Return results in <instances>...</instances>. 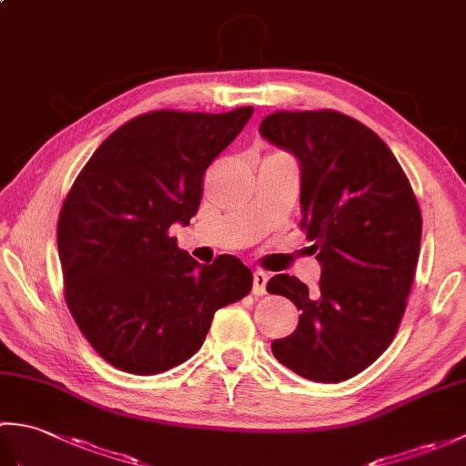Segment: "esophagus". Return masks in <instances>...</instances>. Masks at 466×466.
Masks as SVG:
<instances>
[{
    "instance_id": "34e87169",
    "label": "esophagus",
    "mask_w": 466,
    "mask_h": 466,
    "mask_svg": "<svg viewBox=\"0 0 466 466\" xmlns=\"http://www.w3.org/2000/svg\"><path fill=\"white\" fill-rule=\"evenodd\" d=\"M266 284H268V274L262 270H256L252 276V292L256 296L266 294Z\"/></svg>"
}]
</instances>
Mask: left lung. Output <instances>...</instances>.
Returning <instances> with one entry per match:
<instances>
[{"mask_svg":"<svg viewBox=\"0 0 466 466\" xmlns=\"http://www.w3.org/2000/svg\"><path fill=\"white\" fill-rule=\"evenodd\" d=\"M260 136L300 164V226L322 270L312 292L290 274L266 286L302 312L272 352L304 379L342 382L399 330L420 252V208L390 147L354 117L274 112Z\"/></svg>","mask_w":466,"mask_h":466,"instance_id":"left-lung-1","label":"left lung"}]
</instances>
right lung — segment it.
I'll return each mask as SVG.
<instances>
[{
  "instance_id": "1",
  "label": "right lung",
  "mask_w": 466,
  "mask_h": 466,
  "mask_svg": "<svg viewBox=\"0 0 466 466\" xmlns=\"http://www.w3.org/2000/svg\"><path fill=\"white\" fill-rule=\"evenodd\" d=\"M252 114L137 116L97 147L66 196L57 252L67 309L116 369L150 376L186 362L214 312L250 292L252 272L236 256L200 264L167 230L190 224L204 172Z\"/></svg>"
}]
</instances>
